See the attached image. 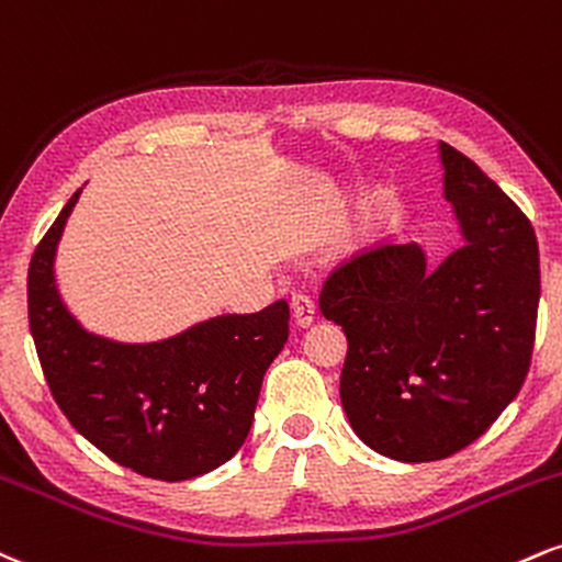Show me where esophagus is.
<instances>
[{
	"label": "esophagus",
	"instance_id": "esophagus-1",
	"mask_svg": "<svg viewBox=\"0 0 562 562\" xmlns=\"http://www.w3.org/2000/svg\"><path fill=\"white\" fill-rule=\"evenodd\" d=\"M292 313H294V321L300 323V326H310V323L315 321V313H318V307H315L313 296L294 292L292 294Z\"/></svg>",
	"mask_w": 562,
	"mask_h": 562
}]
</instances>
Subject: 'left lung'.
<instances>
[{
  "label": "left lung",
  "mask_w": 562,
  "mask_h": 562,
  "mask_svg": "<svg viewBox=\"0 0 562 562\" xmlns=\"http://www.w3.org/2000/svg\"><path fill=\"white\" fill-rule=\"evenodd\" d=\"M460 247L428 266L420 241L336 268L321 310L347 334L341 405L371 450L431 463L476 441L529 373L539 247L529 217L471 157L437 144Z\"/></svg>",
  "instance_id": "left-lung-1"
}]
</instances>
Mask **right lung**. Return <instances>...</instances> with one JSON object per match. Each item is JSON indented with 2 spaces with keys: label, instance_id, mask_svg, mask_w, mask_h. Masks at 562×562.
Listing matches in <instances>:
<instances>
[{
  "label": "right lung",
  "instance_id": "add662e5",
  "mask_svg": "<svg viewBox=\"0 0 562 562\" xmlns=\"http://www.w3.org/2000/svg\"><path fill=\"white\" fill-rule=\"evenodd\" d=\"M81 189L38 241L29 323L52 397L81 437L142 476L187 481L239 452L262 375L286 345L289 302L221 313L155 341L94 334L65 305L55 257Z\"/></svg>",
  "mask_w": 562,
  "mask_h": 562
}]
</instances>
